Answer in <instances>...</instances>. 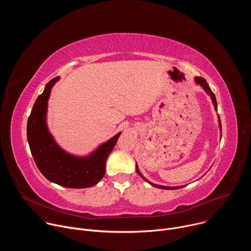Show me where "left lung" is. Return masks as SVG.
<instances>
[{
  "label": "left lung",
  "instance_id": "1",
  "mask_svg": "<svg viewBox=\"0 0 251 251\" xmlns=\"http://www.w3.org/2000/svg\"><path fill=\"white\" fill-rule=\"evenodd\" d=\"M195 80H196V82L198 83V84H200L204 90H205V92L206 93H208L209 95H210V98H211V100H212V102H213V105H214V108H216V110H218V103H217V99H216V96H214V93L211 91V89L209 88V86H208V84H207V82H206V80L204 79V78H202V77H196L195 78ZM219 121H220V128H221V130H222V124H221V119H220V117H219ZM136 171H137V173L139 174V176H141V177H143V180H145L146 182H148L149 184H151L152 186H154V187H157V188H159V189H164V190H176V189H178L180 187H165V186H160V185H155V184H152V183H150L147 178H145L144 176H143V175L140 173V171L138 170V167H137V165H136Z\"/></svg>",
  "mask_w": 251,
  "mask_h": 251
}]
</instances>
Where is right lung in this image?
Masks as SVG:
<instances>
[{
  "mask_svg": "<svg viewBox=\"0 0 251 251\" xmlns=\"http://www.w3.org/2000/svg\"><path fill=\"white\" fill-rule=\"evenodd\" d=\"M52 78L35 100L27 120L26 136L35 165L49 181L73 189L96 185L105 175V164L120 136V132L99 146L87 157H75L63 151L53 140L47 126L48 100L54 83Z\"/></svg>",
  "mask_w": 251,
  "mask_h": 251,
  "instance_id": "obj_1",
  "label": "right lung"
}]
</instances>
